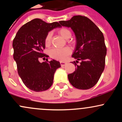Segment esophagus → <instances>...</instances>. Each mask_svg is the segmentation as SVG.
<instances>
[{
  "label": "esophagus",
  "mask_w": 122,
  "mask_h": 122,
  "mask_svg": "<svg viewBox=\"0 0 122 122\" xmlns=\"http://www.w3.org/2000/svg\"><path fill=\"white\" fill-rule=\"evenodd\" d=\"M60 64H61V66H65L67 64V62H62V61H61L60 62Z\"/></svg>",
  "instance_id": "34e87169"
}]
</instances>
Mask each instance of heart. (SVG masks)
<instances>
[{"label": "heart", "mask_w": 122, "mask_h": 122, "mask_svg": "<svg viewBox=\"0 0 122 122\" xmlns=\"http://www.w3.org/2000/svg\"><path fill=\"white\" fill-rule=\"evenodd\" d=\"M58 33L62 36L64 38L68 39L71 37V32L69 29L63 27L58 30ZM52 33L51 32H49L45 38V44L46 46H48L51 43ZM71 50L69 47H62V48H58L54 47L49 51V54L51 58L59 61H64L67 58V57L71 54Z\"/></svg>", "instance_id": "b5f03b06"}]
</instances>
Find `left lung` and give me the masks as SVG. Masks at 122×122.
<instances>
[{"label": "left lung", "mask_w": 122, "mask_h": 122, "mask_svg": "<svg viewBox=\"0 0 122 122\" xmlns=\"http://www.w3.org/2000/svg\"><path fill=\"white\" fill-rule=\"evenodd\" d=\"M62 26L71 27L76 37V47L72 57L75 71L68 75L69 82L80 89L91 88L98 82L104 69L107 47L102 32L91 20L81 15L73 16L69 20L60 21Z\"/></svg>", "instance_id": "8db88e82"}]
</instances>
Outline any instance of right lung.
Instances as JSON below:
<instances>
[{"mask_svg": "<svg viewBox=\"0 0 122 122\" xmlns=\"http://www.w3.org/2000/svg\"><path fill=\"white\" fill-rule=\"evenodd\" d=\"M58 27H61L58 22L47 23L36 18L23 25L13 40V57L18 74L24 84L35 92L48 89L53 84L56 71L61 67L60 62L54 60L39 61L41 58L49 57L43 53L46 36Z\"/></svg>", "mask_w": 122, "mask_h": 122, "instance_id": "add662e5", "label": "right lung"}]
</instances>
